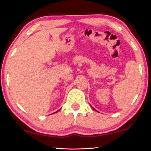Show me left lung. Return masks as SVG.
<instances>
[{"label": "left lung", "mask_w": 151, "mask_h": 151, "mask_svg": "<svg viewBox=\"0 0 151 151\" xmlns=\"http://www.w3.org/2000/svg\"><path fill=\"white\" fill-rule=\"evenodd\" d=\"M93 109H94V108H93ZM94 110H95V109H94Z\"/></svg>", "instance_id": "obj_1"}]
</instances>
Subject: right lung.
<instances>
[{"mask_svg":"<svg viewBox=\"0 0 151 151\" xmlns=\"http://www.w3.org/2000/svg\"><path fill=\"white\" fill-rule=\"evenodd\" d=\"M58 111H57V112H58Z\"/></svg>","mask_w":151,"mask_h":151,"instance_id":"add662e5","label":"right lung"}]
</instances>
